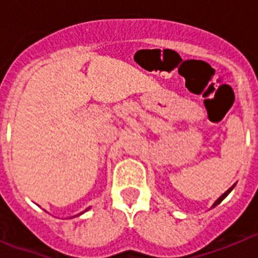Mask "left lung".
<instances>
[{
  "mask_svg": "<svg viewBox=\"0 0 258 258\" xmlns=\"http://www.w3.org/2000/svg\"><path fill=\"white\" fill-rule=\"evenodd\" d=\"M234 187H235V184H232L231 187H230V188H229V190H227V191H226V192H225V194H222V195H221V197H220V198H218V199H217V200H216V202H214V204H213V206H212V208H214V207H217V206H218V204H220V203H221V202H222V200H223V199H225V198H226V197H227V195H229V194H230V192H231V190H232V188H234Z\"/></svg>",
  "mask_w": 258,
  "mask_h": 258,
  "instance_id": "1",
  "label": "left lung"
}]
</instances>
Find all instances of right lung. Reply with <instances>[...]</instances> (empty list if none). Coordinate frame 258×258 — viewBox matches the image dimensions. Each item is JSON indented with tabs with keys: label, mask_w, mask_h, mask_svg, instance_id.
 <instances>
[{
	"label": "right lung",
	"mask_w": 258,
	"mask_h": 258,
	"mask_svg": "<svg viewBox=\"0 0 258 258\" xmlns=\"http://www.w3.org/2000/svg\"><path fill=\"white\" fill-rule=\"evenodd\" d=\"M86 211H88V209H86ZM86 211H85V212H86ZM83 213H84V212H83ZM80 214H81V213H80Z\"/></svg>",
	"instance_id": "obj_1"
}]
</instances>
